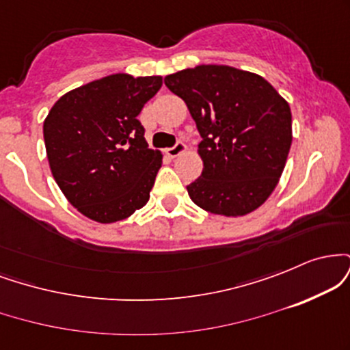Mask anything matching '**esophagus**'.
I'll use <instances>...</instances> for the list:
<instances>
[{
  "mask_svg": "<svg viewBox=\"0 0 350 350\" xmlns=\"http://www.w3.org/2000/svg\"><path fill=\"white\" fill-rule=\"evenodd\" d=\"M186 148H187L186 144H184L183 142H179V143H176L174 146H172V148H167V150H166V154L170 156V158H176V156H179L180 152L186 151Z\"/></svg>",
  "mask_w": 350,
  "mask_h": 350,
  "instance_id": "34e87169",
  "label": "esophagus"
}]
</instances>
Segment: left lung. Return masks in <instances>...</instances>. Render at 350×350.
<instances>
[{"label":"left lung","mask_w":350,"mask_h":350,"mask_svg":"<svg viewBox=\"0 0 350 350\" xmlns=\"http://www.w3.org/2000/svg\"><path fill=\"white\" fill-rule=\"evenodd\" d=\"M164 83L186 102L202 138V174L187 186L192 202L227 217L262 206L290 152L286 100L260 75L228 66H198Z\"/></svg>","instance_id":"obj_1"}]
</instances>
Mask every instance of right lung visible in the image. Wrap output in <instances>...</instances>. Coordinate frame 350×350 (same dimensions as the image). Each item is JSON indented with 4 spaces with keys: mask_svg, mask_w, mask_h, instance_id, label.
Listing matches in <instances>:
<instances>
[{
    "mask_svg": "<svg viewBox=\"0 0 350 350\" xmlns=\"http://www.w3.org/2000/svg\"><path fill=\"white\" fill-rule=\"evenodd\" d=\"M163 85L159 75L113 74L62 95L44 122L55 183L88 219L111 224L150 199L161 152L150 150L138 120Z\"/></svg>",
    "mask_w": 350,
    "mask_h": 350,
    "instance_id": "1",
    "label": "right lung"
}]
</instances>
